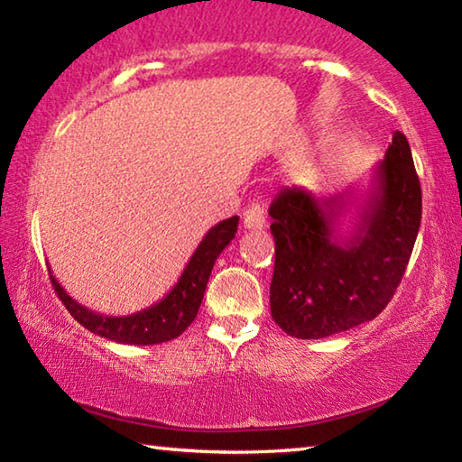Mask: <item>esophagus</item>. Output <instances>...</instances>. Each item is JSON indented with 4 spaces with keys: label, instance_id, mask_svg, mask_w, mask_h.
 Instances as JSON below:
<instances>
[{
    "label": "esophagus",
    "instance_id": "34e87169",
    "mask_svg": "<svg viewBox=\"0 0 462 462\" xmlns=\"http://www.w3.org/2000/svg\"><path fill=\"white\" fill-rule=\"evenodd\" d=\"M245 217H242V224H245L246 230H261L264 228V208L261 206L259 201H250L245 214H242Z\"/></svg>",
    "mask_w": 462,
    "mask_h": 462
}]
</instances>
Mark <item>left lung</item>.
Segmentation results:
<instances>
[{
    "instance_id": "left-lung-1",
    "label": "left lung",
    "mask_w": 462,
    "mask_h": 462,
    "mask_svg": "<svg viewBox=\"0 0 462 462\" xmlns=\"http://www.w3.org/2000/svg\"><path fill=\"white\" fill-rule=\"evenodd\" d=\"M346 193L283 189L269 208L275 238L271 316L293 338L318 340L377 318L408 267L421 222V189L400 130L373 173L356 228L336 234Z\"/></svg>"
}]
</instances>
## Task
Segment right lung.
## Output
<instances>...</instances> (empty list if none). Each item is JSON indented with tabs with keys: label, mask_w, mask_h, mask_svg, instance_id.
<instances>
[{
	"label": "right lung",
	"mask_w": 462,
	"mask_h": 462,
	"mask_svg": "<svg viewBox=\"0 0 462 462\" xmlns=\"http://www.w3.org/2000/svg\"><path fill=\"white\" fill-rule=\"evenodd\" d=\"M238 230V216H232L228 220L216 224L209 230L199 246L195 248L193 256L183 269L181 277L175 287L156 301L154 306L140 310L130 316H104L97 314L89 308L81 306L75 301L65 289L60 287L57 279L52 277L49 269L51 283L57 291L59 300L65 303L77 322L88 328L89 332L101 336V338L120 342V344H138V346H148V344L169 342L181 336L187 326H189L195 316H198L203 293H206L209 273L214 269V263L220 256L222 250L230 245L232 238L236 236Z\"/></svg>",
	"instance_id": "add662e5"
}]
</instances>
